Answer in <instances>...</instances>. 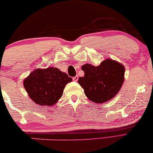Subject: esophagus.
I'll return each mask as SVG.
<instances>
[{"instance_id":"34e87169","label":"esophagus","mask_w":153,"mask_h":153,"mask_svg":"<svg viewBox=\"0 0 153 153\" xmlns=\"http://www.w3.org/2000/svg\"><path fill=\"white\" fill-rule=\"evenodd\" d=\"M73 79H74V81L77 82V80H78V76H76L75 77H73Z\"/></svg>"}]
</instances>
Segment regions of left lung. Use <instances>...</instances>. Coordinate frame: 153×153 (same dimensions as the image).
Here are the masks:
<instances>
[{"instance_id": "left-lung-1", "label": "left lung", "mask_w": 153, "mask_h": 153, "mask_svg": "<svg viewBox=\"0 0 153 153\" xmlns=\"http://www.w3.org/2000/svg\"><path fill=\"white\" fill-rule=\"evenodd\" d=\"M82 70L84 76L79 77L78 83L86 96L95 103H104L113 98L124 82V67L111 59H106L97 67L86 64Z\"/></svg>"}]
</instances>
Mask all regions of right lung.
<instances>
[{
	"label": "right lung",
	"mask_w": 153,
	"mask_h": 153,
	"mask_svg": "<svg viewBox=\"0 0 153 153\" xmlns=\"http://www.w3.org/2000/svg\"><path fill=\"white\" fill-rule=\"evenodd\" d=\"M72 78L58 68L38 69L24 80V87L29 97L39 105L52 106L62 97L66 84Z\"/></svg>",
	"instance_id": "add662e5"
}]
</instances>
